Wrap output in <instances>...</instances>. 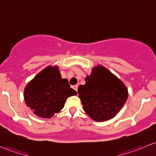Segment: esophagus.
Segmentation results:
<instances>
[{"label":"esophagus","instance_id":"1","mask_svg":"<svg viewBox=\"0 0 156 156\" xmlns=\"http://www.w3.org/2000/svg\"><path fill=\"white\" fill-rule=\"evenodd\" d=\"M72 88H73L74 90H78V85H74L73 87H72Z\"/></svg>","mask_w":156,"mask_h":156}]
</instances>
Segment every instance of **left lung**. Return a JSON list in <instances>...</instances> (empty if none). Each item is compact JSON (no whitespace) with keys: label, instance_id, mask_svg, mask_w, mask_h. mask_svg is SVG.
Masks as SVG:
<instances>
[{"label":"left lung","instance_id":"1","mask_svg":"<svg viewBox=\"0 0 156 156\" xmlns=\"http://www.w3.org/2000/svg\"><path fill=\"white\" fill-rule=\"evenodd\" d=\"M78 93L83 109L94 121L105 122L115 116L127 99V89L121 80L105 67L93 69L85 84Z\"/></svg>","mask_w":156,"mask_h":156}]
</instances>
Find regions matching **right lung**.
<instances>
[{"label":"right lung","instance_id":"right-lung-1","mask_svg":"<svg viewBox=\"0 0 156 156\" xmlns=\"http://www.w3.org/2000/svg\"><path fill=\"white\" fill-rule=\"evenodd\" d=\"M76 94L70 88L68 80L61 78L56 66L44 69L27 84L24 91L27 106L41 118H50L59 112L66 99Z\"/></svg>","mask_w":156,"mask_h":156}]
</instances>
